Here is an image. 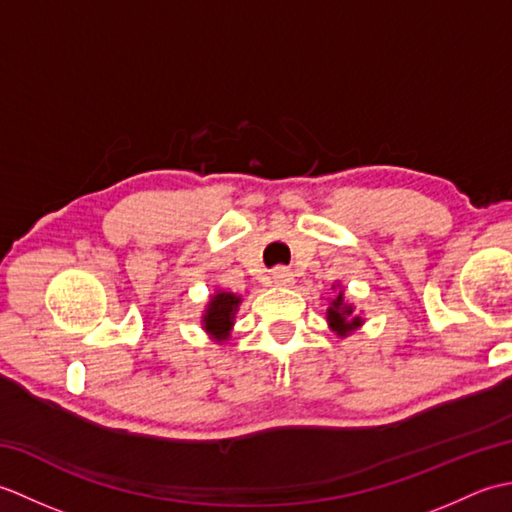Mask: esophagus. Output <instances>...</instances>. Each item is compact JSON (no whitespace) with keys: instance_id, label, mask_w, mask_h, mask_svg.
<instances>
[{"instance_id":"1","label":"esophagus","mask_w":512,"mask_h":512,"mask_svg":"<svg viewBox=\"0 0 512 512\" xmlns=\"http://www.w3.org/2000/svg\"><path fill=\"white\" fill-rule=\"evenodd\" d=\"M273 284L275 286H292V284H295V277H292L290 270L277 268L275 273H273Z\"/></svg>"}]
</instances>
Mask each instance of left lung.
<instances>
[{
	"label": "left lung",
	"mask_w": 512,
	"mask_h": 512,
	"mask_svg": "<svg viewBox=\"0 0 512 512\" xmlns=\"http://www.w3.org/2000/svg\"><path fill=\"white\" fill-rule=\"evenodd\" d=\"M334 297H330V306L328 310H325V321H328L330 330L339 336V339H345V336H350L352 332H356L361 325L365 323V319L361 317V314H356V308L352 301L345 299V290L334 284L332 286Z\"/></svg>",
	"instance_id": "8db88e82"
}]
</instances>
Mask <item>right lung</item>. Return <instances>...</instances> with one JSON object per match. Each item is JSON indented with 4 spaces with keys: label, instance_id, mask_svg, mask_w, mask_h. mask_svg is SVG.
<instances>
[{
    "label": "right lung",
    "instance_id": "obj_1",
    "mask_svg": "<svg viewBox=\"0 0 512 512\" xmlns=\"http://www.w3.org/2000/svg\"><path fill=\"white\" fill-rule=\"evenodd\" d=\"M239 306H242V295L215 288V292L209 297V301H206V306L202 310V317H200L202 330L209 334L215 343L222 345L224 341L231 339L235 314Z\"/></svg>",
    "mask_w": 512,
    "mask_h": 512
}]
</instances>
